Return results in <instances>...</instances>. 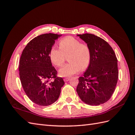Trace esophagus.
<instances>
[{
    "mask_svg": "<svg viewBox=\"0 0 135 135\" xmlns=\"http://www.w3.org/2000/svg\"><path fill=\"white\" fill-rule=\"evenodd\" d=\"M70 78H65L64 79V81H68L69 80H70Z\"/></svg>",
    "mask_w": 135,
    "mask_h": 135,
    "instance_id": "1",
    "label": "esophagus"
}]
</instances>
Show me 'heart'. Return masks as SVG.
Returning <instances> with one entry per match:
<instances>
[{"mask_svg": "<svg viewBox=\"0 0 135 135\" xmlns=\"http://www.w3.org/2000/svg\"><path fill=\"white\" fill-rule=\"evenodd\" d=\"M60 48L53 46L49 56L53 64L61 66L64 64L65 56L68 57L69 64L59 70L61 76L69 77L79 73L81 69H86L90 63L91 51L87 44L81 43L79 40L73 36H67L60 42Z\"/></svg>", "mask_w": 135, "mask_h": 135, "instance_id": "obj_1", "label": "heart"}]
</instances>
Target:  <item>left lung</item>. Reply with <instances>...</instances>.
<instances>
[{"label": "left lung", "mask_w": 135, "mask_h": 135, "mask_svg": "<svg viewBox=\"0 0 135 135\" xmlns=\"http://www.w3.org/2000/svg\"><path fill=\"white\" fill-rule=\"evenodd\" d=\"M91 51V61L83 76L79 78L76 92L81 100L89 105L108 101L115 91L118 79L117 59L110 45L92 34L76 35Z\"/></svg>", "instance_id": "obj_1"}]
</instances>
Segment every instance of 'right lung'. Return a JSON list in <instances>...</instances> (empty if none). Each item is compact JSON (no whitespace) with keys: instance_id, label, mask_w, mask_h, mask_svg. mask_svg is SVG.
Wrapping results in <instances>:
<instances>
[{"instance_id":"add662e5","label":"right lung","mask_w":135,"mask_h":135,"mask_svg":"<svg viewBox=\"0 0 135 135\" xmlns=\"http://www.w3.org/2000/svg\"><path fill=\"white\" fill-rule=\"evenodd\" d=\"M61 36L48 33L36 36L27 43L20 58V77L23 90L31 101L40 106L55 103L65 84L62 78L56 76L49 56L55 40Z\"/></svg>"}]
</instances>
